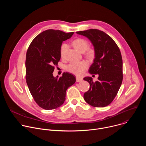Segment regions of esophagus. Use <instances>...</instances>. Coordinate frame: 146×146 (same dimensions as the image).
Here are the masks:
<instances>
[{"label":"esophagus","mask_w":146,"mask_h":146,"mask_svg":"<svg viewBox=\"0 0 146 146\" xmlns=\"http://www.w3.org/2000/svg\"><path fill=\"white\" fill-rule=\"evenodd\" d=\"M82 78H79V77H77L76 78V82H80V81H82Z\"/></svg>","instance_id":"34e87169"}]
</instances>
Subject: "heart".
I'll list each match as a JSON object with an SVG mask.
<instances>
[{
    "label": "heart",
    "mask_w": 146,
    "mask_h": 146,
    "mask_svg": "<svg viewBox=\"0 0 146 146\" xmlns=\"http://www.w3.org/2000/svg\"><path fill=\"white\" fill-rule=\"evenodd\" d=\"M72 46L75 49L80 52H84L86 51V55L88 59H92L94 58L95 51L93 49L88 48L89 43L86 40L81 38H76L73 41ZM68 47V46L66 44H63L62 45L60 49V54L62 58L64 57ZM88 65L87 62L84 60L72 62L66 66V69L67 71L75 75L80 76L88 68Z\"/></svg>",
    "instance_id": "heart-1"
}]
</instances>
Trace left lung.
Returning <instances> with one entry per match:
<instances>
[{"label": "left lung", "instance_id": "8db88e82", "mask_svg": "<svg viewBox=\"0 0 146 146\" xmlns=\"http://www.w3.org/2000/svg\"><path fill=\"white\" fill-rule=\"evenodd\" d=\"M76 33L91 41L95 58L89 73L99 76L95 82L91 77L84 78L90 85L89 90L84 94V99L92 106L105 107L114 100L122 84V59L120 50L113 39L102 31L90 29Z\"/></svg>", "mask_w": 146, "mask_h": 146}]
</instances>
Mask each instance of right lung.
I'll use <instances>...</instances> for the list:
<instances>
[{
	"label": "right lung",
	"instance_id": "add662e5",
	"mask_svg": "<svg viewBox=\"0 0 146 146\" xmlns=\"http://www.w3.org/2000/svg\"><path fill=\"white\" fill-rule=\"evenodd\" d=\"M74 32L48 29L38 35L31 43L26 56V80L35 101L41 108L52 110L65 100L67 89L76 78L68 72L58 78L53 76L54 66L60 59L62 43Z\"/></svg>",
	"mask_w": 146,
	"mask_h": 146
}]
</instances>
